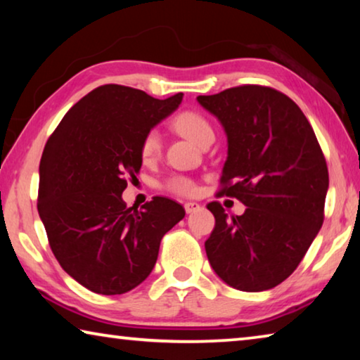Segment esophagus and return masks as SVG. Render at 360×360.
I'll return each mask as SVG.
<instances>
[{"mask_svg": "<svg viewBox=\"0 0 360 360\" xmlns=\"http://www.w3.org/2000/svg\"><path fill=\"white\" fill-rule=\"evenodd\" d=\"M184 210L187 214H191V212H195L197 210H200V205L195 202H187V203H184Z\"/></svg>", "mask_w": 360, "mask_h": 360, "instance_id": "34e87169", "label": "esophagus"}]
</instances>
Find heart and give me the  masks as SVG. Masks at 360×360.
<instances>
[{
  "instance_id": "heart-1",
  "label": "heart",
  "mask_w": 360,
  "mask_h": 360,
  "mask_svg": "<svg viewBox=\"0 0 360 360\" xmlns=\"http://www.w3.org/2000/svg\"><path fill=\"white\" fill-rule=\"evenodd\" d=\"M173 129L179 131L182 136L191 139L193 144L203 146L208 139H214V130L212 125L197 111H182L179 112L172 122ZM160 135L158 131L150 130L148 135L144 136L141 143V157L144 162H150L160 154ZM168 188L174 193L179 195H192L195 192V186L191 179L187 178H173L168 182Z\"/></svg>"
}]
</instances>
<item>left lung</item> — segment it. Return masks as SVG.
I'll return each instance as SVG.
<instances>
[{
	"label": "left lung",
	"instance_id": "left-lung-1",
	"mask_svg": "<svg viewBox=\"0 0 360 360\" xmlns=\"http://www.w3.org/2000/svg\"><path fill=\"white\" fill-rule=\"evenodd\" d=\"M197 101L227 136L221 182H236L219 195L246 206L229 217L221 203L208 205L216 225L206 255L230 288L268 290L292 275L322 227L326 158L302 109L275 89L241 85Z\"/></svg>",
	"mask_w": 360,
	"mask_h": 360
}]
</instances>
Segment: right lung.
<instances>
[{
	"label": "right lung",
	"instance_id": "obj_1",
	"mask_svg": "<svg viewBox=\"0 0 360 360\" xmlns=\"http://www.w3.org/2000/svg\"><path fill=\"white\" fill-rule=\"evenodd\" d=\"M182 94L157 100L108 84L72 106L52 133L39 163L38 211L58 264L84 288L125 294L150 275L163 235L184 208L155 197L127 208V178L143 165L144 136L173 114Z\"/></svg>",
	"mask_w": 360,
	"mask_h": 360
}]
</instances>
